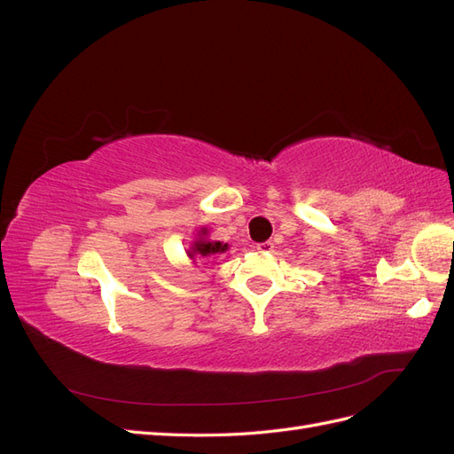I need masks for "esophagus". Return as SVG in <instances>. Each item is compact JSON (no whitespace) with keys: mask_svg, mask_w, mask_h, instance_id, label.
I'll return each mask as SVG.
<instances>
[{"mask_svg":"<svg viewBox=\"0 0 454 454\" xmlns=\"http://www.w3.org/2000/svg\"><path fill=\"white\" fill-rule=\"evenodd\" d=\"M255 248H257V252H261V254H270V252H272V248H274V244H272L270 240H267V242H261V244H257Z\"/></svg>","mask_w":454,"mask_h":454,"instance_id":"1","label":"esophagus"}]
</instances>
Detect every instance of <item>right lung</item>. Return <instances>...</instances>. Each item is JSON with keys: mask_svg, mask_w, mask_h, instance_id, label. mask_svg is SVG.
<instances>
[{"mask_svg": "<svg viewBox=\"0 0 454 454\" xmlns=\"http://www.w3.org/2000/svg\"><path fill=\"white\" fill-rule=\"evenodd\" d=\"M227 250H229V244L219 242V240H212L208 227H200L195 240L191 242V246L187 248V257L191 261H197V257L199 259H210V257H219L222 254H225Z\"/></svg>", "mask_w": 454, "mask_h": 454, "instance_id": "right-lung-1", "label": "right lung"}]
</instances>
